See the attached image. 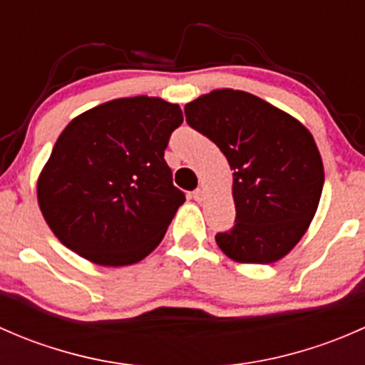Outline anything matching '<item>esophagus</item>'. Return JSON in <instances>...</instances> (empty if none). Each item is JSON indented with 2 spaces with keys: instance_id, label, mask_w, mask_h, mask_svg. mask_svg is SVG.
<instances>
[{
  "instance_id": "esophagus-1",
  "label": "esophagus",
  "mask_w": 365,
  "mask_h": 365,
  "mask_svg": "<svg viewBox=\"0 0 365 365\" xmlns=\"http://www.w3.org/2000/svg\"><path fill=\"white\" fill-rule=\"evenodd\" d=\"M192 197H194V201H197V203H200V201L205 200V190L203 189H196L192 192Z\"/></svg>"
}]
</instances>
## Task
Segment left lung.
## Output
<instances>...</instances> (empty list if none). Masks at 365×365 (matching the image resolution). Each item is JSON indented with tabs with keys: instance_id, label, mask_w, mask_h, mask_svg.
I'll use <instances>...</instances> for the list:
<instances>
[{
	"instance_id": "obj_1",
	"label": "left lung",
	"mask_w": 365,
	"mask_h": 365,
	"mask_svg": "<svg viewBox=\"0 0 365 365\" xmlns=\"http://www.w3.org/2000/svg\"><path fill=\"white\" fill-rule=\"evenodd\" d=\"M185 118L235 171L237 217L215 235L220 251L240 263L281 259L304 237L325 183L311 132L259 97L227 88L187 104Z\"/></svg>"
}]
</instances>
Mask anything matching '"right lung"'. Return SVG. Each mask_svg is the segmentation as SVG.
<instances>
[{"label":"right lung","mask_w":365,"mask_h":365,"mask_svg":"<svg viewBox=\"0 0 365 365\" xmlns=\"http://www.w3.org/2000/svg\"><path fill=\"white\" fill-rule=\"evenodd\" d=\"M183 121L178 104L155 97L116 98L67 125L38 178V205L53 233L104 267L148 256L185 194L164 159Z\"/></svg>","instance_id":"obj_1"}]
</instances>
